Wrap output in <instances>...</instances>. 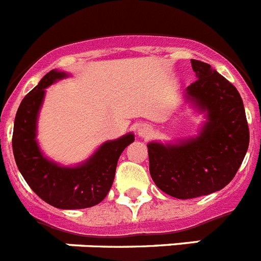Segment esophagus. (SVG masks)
<instances>
[{"label":"esophagus","mask_w":261,"mask_h":261,"mask_svg":"<svg viewBox=\"0 0 261 261\" xmlns=\"http://www.w3.org/2000/svg\"><path fill=\"white\" fill-rule=\"evenodd\" d=\"M151 133H152V130H151L148 124H140L139 128H138V134L142 138H148L151 135Z\"/></svg>","instance_id":"obj_1"}]
</instances>
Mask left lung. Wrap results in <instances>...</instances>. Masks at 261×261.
I'll list each match as a JSON object with an SVG mask.
<instances>
[{"label":"left lung","instance_id":"1","mask_svg":"<svg viewBox=\"0 0 261 261\" xmlns=\"http://www.w3.org/2000/svg\"><path fill=\"white\" fill-rule=\"evenodd\" d=\"M197 80L185 98L207 122L196 138L176 144H147L149 173L164 193L178 199L221 190L237 174L250 143L243 101L237 88L209 64L192 59Z\"/></svg>","mask_w":261,"mask_h":261}]
</instances>
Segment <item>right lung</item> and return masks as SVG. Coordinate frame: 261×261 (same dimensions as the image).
I'll return each mask as SVG.
<instances>
[{"instance_id":"add662e5","label":"right lung","mask_w":261,"mask_h":261,"mask_svg":"<svg viewBox=\"0 0 261 261\" xmlns=\"http://www.w3.org/2000/svg\"><path fill=\"white\" fill-rule=\"evenodd\" d=\"M67 76L65 72L52 69L22 99L14 121L13 153L29 187L43 201L58 209H85L101 202L109 193L118 159L134 142V134L105 142L77 167H62L48 160L36 142V122L44 89Z\"/></svg>"}]
</instances>
